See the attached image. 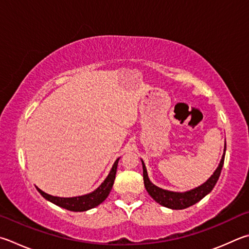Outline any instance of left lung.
<instances>
[{
    "label": "left lung",
    "instance_id": "left-lung-1",
    "mask_svg": "<svg viewBox=\"0 0 249 249\" xmlns=\"http://www.w3.org/2000/svg\"><path fill=\"white\" fill-rule=\"evenodd\" d=\"M225 149H227V144L224 146V153L222 156V159L220 161V164L214 171V173L210 176L209 179H207V182L200 185V186L191 189V191L185 192V193L165 191V189H162L160 187L156 186L155 184H152L148 178L146 165H144L143 161L142 160L144 187H146L149 195H150L158 203H160V205L163 207L170 208V209L180 210V209H185V208H188L193 205H195L196 202L201 200L203 197L208 195V194L213 189L216 182H218L219 176L221 174V170H222V166L224 163Z\"/></svg>",
    "mask_w": 249,
    "mask_h": 249
}]
</instances>
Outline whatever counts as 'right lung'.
I'll list each match as a JSON object with an SVG mask.
<instances>
[{
  "mask_svg": "<svg viewBox=\"0 0 249 249\" xmlns=\"http://www.w3.org/2000/svg\"><path fill=\"white\" fill-rule=\"evenodd\" d=\"M119 160L120 158L119 159H116L114 164L112 166L109 175L107 176V178L103 180V183L100 185V186H99L96 191H93L92 193H89L87 195L71 197V198H63V197H55V196L49 195V194L42 192L40 188L38 187L36 188H37V191L41 194V196L43 198H46L47 200L51 201L52 203H54V205H56L58 207L64 208V209L70 210V211H75V212L87 211L100 205V203L105 201L107 199V197L109 196L113 184H114Z\"/></svg>",
  "mask_w": 249,
  "mask_h": 249,
  "instance_id": "obj_1",
  "label": "right lung"
}]
</instances>
